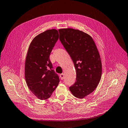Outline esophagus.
<instances>
[{
    "label": "esophagus",
    "mask_w": 128,
    "mask_h": 128,
    "mask_svg": "<svg viewBox=\"0 0 128 128\" xmlns=\"http://www.w3.org/2000/svg\"><path fill=\"white\" fill-rule=\"evenodd\" d=\"M60 79H61L62 80L64 79V74H60Z\"/></svg>",
    "instance_id": "esophagus-1"
}]
</instances>
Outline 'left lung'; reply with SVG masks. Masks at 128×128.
<instances>
[{"instance_id":"obj_1","label":"left lung","mask_w":128,"mask_h":128,"mask_svg":"<svg viewBox=\"0 0 128 128\" xmlns=\"http://www.w3.org/2000/svg\"><path fill=\"white\" fill-rule=\"evenodd\" d=\"M60 39L69 54L76 71V81L69 88L76 98L83 99L96 89L102 72L95 42L86 33L71 28L59 29Z\"/></svg>"}]
</instances>
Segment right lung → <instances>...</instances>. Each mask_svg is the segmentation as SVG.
I'll return each mask as SVG.
<instances>
[{
  "instance_id": "right-lung-1",
  "label": "right lung",
  "mask_w": 128,
  "mask_h": 128,
  "mask_svg": "<svg viewBox=\"0 0 128 128\" xmlns=\"http://www.w3.org/2000/svg\"><path fill=\"white\" fill-rule=\"evenodd\" d=\"M59 38L56 29L36 36L29 46L25 63V78L28 89L40 100L50 97L60 83L52 70L51 51Z\"/></svg>"
}]
</instances>
